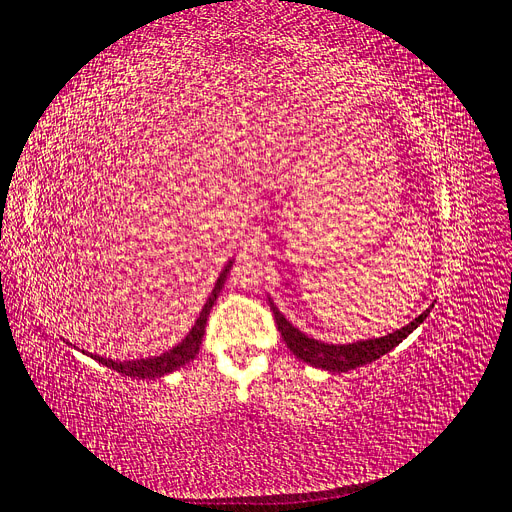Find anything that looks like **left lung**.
<instances>
[{"label": "left lung", "mask_w": 512, "mask_h": 512, "mask_svg": "<svg viewBox=\"0 0 512 512\" xmlns=\"http://www.w3.org/2000/svg\"><path fill=\"white\" fill-rule=\"evenodd\" d=\"M272 312H274V320H276V327L285 339L289 350L301 358V361L312 365V367H320V369H327V371H335V373H342V371H350L356 367H363L367 363H373L375 358H380L384 354H388L394 346H399L403 339L424 323V318L428 316L430 308L426 312H422L418 318L409 323L407 327L394 331L386 337H377V339H367V342H356V344H344V346H333V344H323V342H316V339L304 335L301 331H297L289 320L278 312V308L272 304Z\"/></svg>", "instance_id": "1"}]
</instances>
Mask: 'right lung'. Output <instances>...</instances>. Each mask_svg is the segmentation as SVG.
I'll list each match as a JSON object with an SVG mask.
<instances>
[{
    "label": "right lung",
    "mask_w": 512,
    "mask_h": 512,
    "mask_svg": "<svg viewBox=\"0 0 512 512\" xmlns=\"http://www.w3.org/2000/svg\"><path fill=\"white\" fill-rule=\"evenodd\" d=\"M232 268V261L227 263V266L223 268L217 285L211 293V297H208V301L204 304L194 329L189 331V335L183 339V342L179 346H175L170 352L162 354V356H154V358H143V361H111V358H103V356H97L92 354L94 361H99L101 365L118 371L122 375H130V377H160V375H166L170 371H177L179 367L187 365L189 361H194L198 350H200V344H202V337H204V327H206V318L208 314H211V308L217 301V295L219 291L223 289L225 285V278H227V272H230Z\"/></svg>",
    "instance_id": "add662e5"
}]
</instances>
